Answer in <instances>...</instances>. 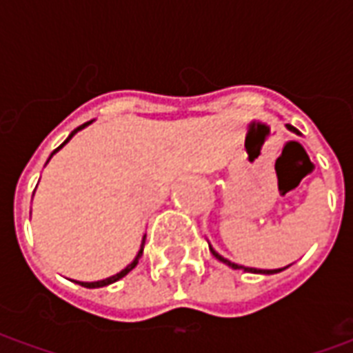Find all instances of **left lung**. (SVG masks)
Here are the masks:
<instances>
[{"label":"left lung","instance_id":"obj_1","mask_svg":"<svg viewBox=\"0 0 353 353\" xmlns=\"http://www.w3.org/2000/svg\"><path fill=\"white\" fill-rule=\"evenodd\" d=\"M288 128H289V130H291V132H295V134H301V132L296 130L295 126H291V124H288ZM210 252L214 253L215 259H219V261H221V263H225V265L232 266V268H244V270H248V272H255V274H276V272H281V270H283V268H276V270H261V268H245V266H240V265H234V263H230L229 259H225V257H221V255H219V253L215 252V250H212V248H210Z\"/></svg>","mask_w":353,"mask_h":353}]
</instances>
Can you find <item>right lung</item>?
<instances>
[{"mask_svg": "<svg viewBox=\"0 0 353 353\" xmlns=\"http://www.w3.org/2000/svg\"><path fill=\"white\" fill-rule=\"evenodd\" d=\"M90 123H92V121H88V123H85V124H81V126H77V128H75V130H73L72 134H70V138L65 139V141H64V143H62V145L57 147V149H54V151H52V154L57 153V151H60V149H62V147H64L65 143H68V141H70V139H72L73 136H75V134H77V132L81 130V128H85V126H88V124H90ZM52 154H50V157H52ZM50 157H49V159H50ZM143 244H145V236H143ZM143 244H141V250H139L138 255H136V259L132 261L130 265L126 266V268H123V270H121V272L115 274V276H109V278H105V280H100V281H77V283H81V285H83V288L94 289V288H105V285H109V283H113V281L121 280V278H124V276H126V274L130 272L132 268H136V265H138L139 257H141V253H143Z\"/></svg>", "mask_w": 353, "mask_h": 353, "instance_id": "obj_1", "label": "right lung"}]
</instances>
